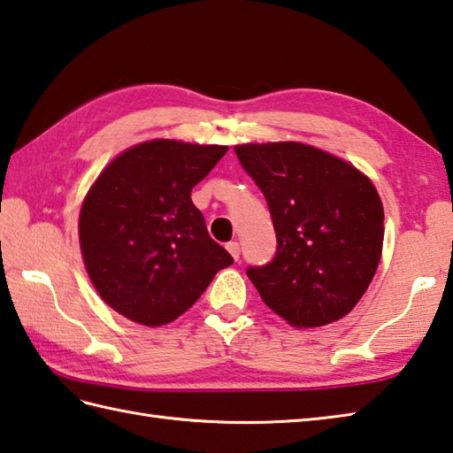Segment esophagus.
<instances>
[{
  "label": "esophagus",
  "mask_w": 453,
  "mask_h": 453,
  "mask_svg": "<svg viewBox=\"0 0 453 453\" xmlns=\"http://www.w3.org/2000/svg\"><path fill=\"white\" fill-rule=\"evenodd\" d=\"M226 250H228V254L234 257V260L238 262V257H240V244L238 242H228L226 244Z\"/></svg>",
  "instance_id": "obj_1"
}]
</instances>
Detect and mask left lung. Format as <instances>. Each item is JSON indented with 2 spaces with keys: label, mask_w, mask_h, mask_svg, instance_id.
I'll list each match as a JSON object with an SVG mask.
<instances>
[{
  "label": "left lung",
  "mask_w": 453,
  "mask_h": 453,
  "mask_svg": "<svg viewBox=\"0 0 453 453\" xmlns=\"http://www.w3.org/2000/svg\"><path fill=\"white\" fill-rule=\"evenodd\" d=\"M270 207L278 252L248 278L295 328L340 320L364 297L383 250V203L356 165L303 142L236 144Z\"/></svg>",
  "instance_id": "obj_1"
}]
</instances>
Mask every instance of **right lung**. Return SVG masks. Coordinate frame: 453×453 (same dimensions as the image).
<instances>
[{
	"instance_id": "obj_1",
	"label": "right lung",
	"mask_w": 453,
	"mask_h": 453,
	"mask_svg": "<svg viewBox=\"0 0 453 453\" xmlns=\"http://www.w3.org/2000/svg\"><path fill=\"white\" fill-rule=\"evenodd\" d=\"M226 150L154 138L115 156L91 183L80 209V250L99 297L119 315L168 325L234 262L191 201Z\"/></svg>"
}]
</instances>
